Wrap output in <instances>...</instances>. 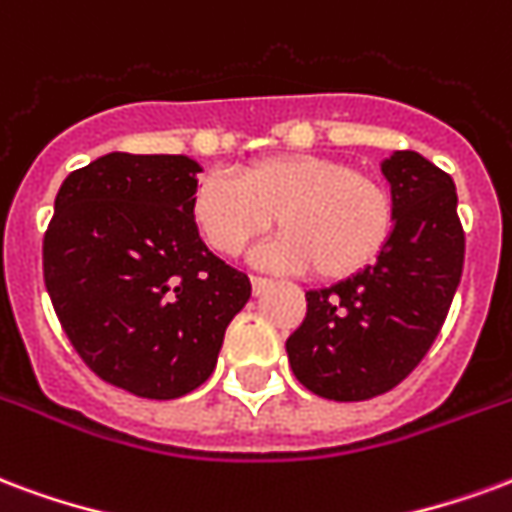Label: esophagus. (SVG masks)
Masks as SVG:
<instances>
[{
	"mask_svg": "<svg viewBox=\"0 0 512 512\" xmlns=\"http://www.w3.org/2000/svg\"><path fill=\"white\" fill-rule=\"evenodd\" d=\"M251 286H253V294H261L264 289H270L272 281H270V278H261V275H253Z\"/></svg>",
	"mask_w": 512,
	"mask_h": 512,
	"instance_id": "esophagus-1",
	"label": "esophagus"
}]
</instances>
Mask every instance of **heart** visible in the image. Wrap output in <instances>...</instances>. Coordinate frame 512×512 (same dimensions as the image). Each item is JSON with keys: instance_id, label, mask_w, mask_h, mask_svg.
<instances>
[{"instance_id": "obj_1", "label": "heart", "mask_w": 512, "mask_h": 512, "mask_svg": "<svg viewBox=\"0 0 512 512\" xmlns=\"http://www.w3.org/2000/svg\"><path fill=\"white\" fill-rule=\"evenodd\" d=\"M190 215L212 251L237 256L278 220L283 229L259 259L305 270L324 281L371 267L390 242L395 199L382 179L324 155H270L234 179L210 174L190 201Z\"/></svg>"}]
</instances>
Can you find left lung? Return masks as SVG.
I'll list each match as a JSON object with an SVG mask.
<instances>
[{"label": "left lung", "mask_w": 512, "mask_h": 512, "mask_svg": "<svg viewBox=\"0 0 512 512\" xmlns=\"http://www.w3.org/2000/svg\"><path fill=\"white\" fill-rule=\"evenodd\" d=\"M395 199L390 242L346 281L305 292L289 335L294 376L330 401H368L412 374L445 324L464 270V229L450 174L420 152L382 160Z\"/></svg>", "instance_id": "1"}]
</instances>
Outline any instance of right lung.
Returning a JSON list of instances; mask_svg holds the SVG:
<instances>
[{"label":"right lung","instance_id":"1","mask_svg":"<svg viewBox=\"0 0 512 512\" xmlns=\"http://www.w3.org/2000/svg\"><path fill=\"white\" fill-rule=\"evenodd\" d=\"M188 155L108 152L67 174L43 240V278L81 360L138 398L210 379L248 275L201 242Z\"/></svg>","mask_w":512,"mask_h":512}]
</instances>
